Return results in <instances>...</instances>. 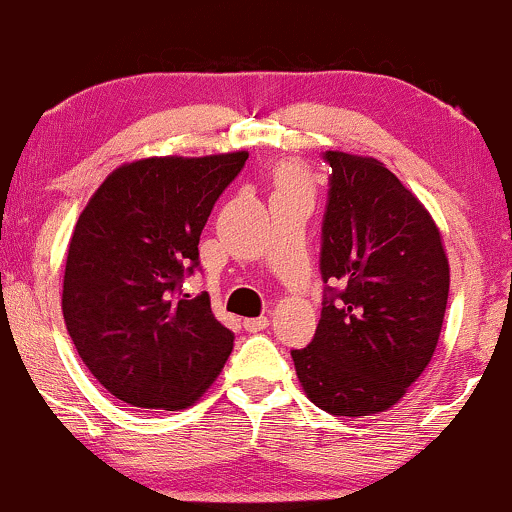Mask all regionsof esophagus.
<instances>
[{
    "mask_svg": "<svg viewBox=\"0 0 512 512\" xmlns=\"http://www.w3.org/2000/svg\"><path fill=\"white\" fill-rule=\"evenodd\" d=\"M243 327L248 332H262L269 327V317H248V320H243Z\"/></svg>",
    "mask_w": 512,
    "mask_h": 512,
    "instance_id": "1",
    "label": "esophagus"
}]
</instances>
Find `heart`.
Here are the masks:
<instances>
[{"mask_svg": "<svg viewBox=\"0 0 512 512\" xmlns=\"http://www.w3.org/2000/svg\"><path fill=\"white\" fill-rule=\"evenodd\" d=\"M276 187H279V192H308L310 180L301 166L286 163L276 170Z\"/></svg>", "mask_w": 512, "mask_h": 512, "instance_id": "obj_1", "label": "heart"}]
</instances>
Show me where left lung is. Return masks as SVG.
<instances>
[{"label":"left lung","instance_id":"obj_1","mask_svg":"<svg viewBox=\"0 0 512 512\" xmlns=\"http://www.w3.org/2000/svg\"><path fill=\"white\" fill-rule=\"evenodd\" d=\"M330 197L313 342L291 351L305 395L334 416H373L419 380L443 327L450 264L436 221L378 158L327 151Z\"/></svg>","mask_w":512,"mask_h":512}]
</instances>
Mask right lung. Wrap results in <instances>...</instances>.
I'll return each instance as SVG.
<instances>
[{
	"instance_id": "1",
	"label": "right lung",
	"mask_w": 512,
	"mask_h": 512,
	"mask_svg": "<svg viewBox=\"0 0 512 512\" xmlns=\"http://www.w3.org/2000/svg\"><path fill=\"white\" fill-rule=\"evenodd\" d=\"M248 151L154 156L115 168L69 240L62 313L81 361L110 395L142 409L195 404L233 351L207 293L182 296L199 236Z\"/></svg>"
}]
</instances>
